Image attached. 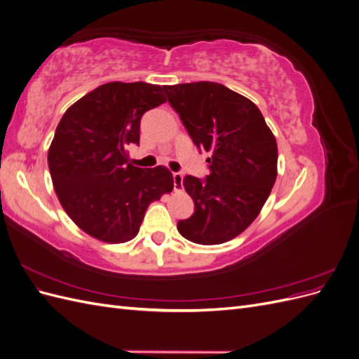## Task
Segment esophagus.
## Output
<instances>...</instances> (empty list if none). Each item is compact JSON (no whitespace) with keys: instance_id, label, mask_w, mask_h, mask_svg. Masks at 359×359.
<instances>
[{"instance_id":"34e87169","label":"esophagus","mask_w":359,"mask_h":359,"mask_svg":"<svg viewBox=\"0 0 359 359\" xmlns=\"http://www.w3.org/2000/svg\"><path fill=\"white\" fill-rule=\"evenodd\" d=\"M172 177H173V189L181 190L182 189V175H181V173L173 172Z\"/></svg>"}]
</instances>
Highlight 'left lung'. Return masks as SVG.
Wrapping results in <instances>:
<instances>
[{
	"mask_svg": "<svg viewBox=\"0 0 359 359\" xmlns=\"http://www.w3.org/2000/svg\"><path fill=\"white\" fill-rule=\"evenodd\" d=\"M170 106L199 149L211 153L210 175H187L182 186L194 212L180 220L186 240L222 244L253 223L277 178V142L247 97L217 82L163 86Z\"/></svg>",
	"mask_w": 359,
	"mask_h": 359,
	"instance_id": "left-lung-1",
	"label": "left lung"
}]
</instances>
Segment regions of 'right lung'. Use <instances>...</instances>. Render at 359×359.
<instances>
[{"label":"right lung","mask_w":359,"mask_h":359,"mask_svg":"<svg viewBox=\"0 0 359 359\" xmlns=\"http://www.w3.org/2000/svg\"><path fill=\"white\" fill-rule=\"evenodd\" d=\"M163 86L109 82L72 104L55 130L48 165L60 203L90 236L111 244L137 235L151 202L173 189L169 169L136 168L140 118L166 102Z\"/></svg>","instance_id":"add662e5"}]
</instances>
